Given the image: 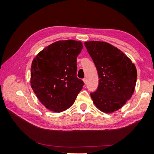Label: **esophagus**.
Listing matches in <instances>:
<instances>
[{
    "label": "esophagus",
    "instance_id": "34e87169",
    "mask_svg": "<svg viewBox=\"0 0 154 154\" xmlns=\"http://www.w3.org/2000/svg\"><path fill=\"white\" fill-rule=\"evenodd\" d=\"M83 82H84L85 83H87V79H86V78H84V79H83Z\"/></svg>",
    "mask_w": 154,
    "mask_h": 154
}]
</instances>
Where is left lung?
Listing matches in <instances>:
<instances>
[{"label": "left lung", "instance_id": "1", "mask_svg": "<svg viewBox=\"0 0 154 154\" xmlns=\"http://www.w3.org/2000/svg\"><path fill=\"white\" fill-rule=\"evenodd\" d=\"M95 64L99 83L91 97L98 109L112 113L121 109L134 92L137 71L131 60L114 45L105 42H85Z\"/></svg>", "mask_w": 154, "mask_h": 154}]
</instances>
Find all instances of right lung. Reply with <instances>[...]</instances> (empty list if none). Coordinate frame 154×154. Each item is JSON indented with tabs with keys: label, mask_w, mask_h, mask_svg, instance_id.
I'll return each mask as SVG.
<instances>
[{
	"label": "right lung",
	"mask_w": 154,
	"mask_h": 154,
	"mask_svg": "<svg viewBox=\"0 0 154 154\" xmlns=\"http://www.w3.org/2000/svg\"><path fill=\"white\" fill-rule=\"evenodd\" d=\"M83 47L79 41H57L34 58L30 85L46 109L56 112L67 110L83 89V81L77 77V57Z\"/></svg>",
	"instance_id": "1"
}]
</instances>
